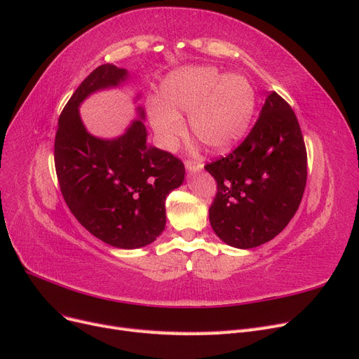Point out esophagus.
I'll use <instances>...</instances> for the list:
<instances>
[{
    "label": "esophagus",
    "instance_id": "1",
    "mask_svg": "<svg viewBox=\"0 0 359 359\" xmlns=\"http://www.w3.org/2000/svg\"><path fill=\"white\" fill-rule=\"evenodd\" d=\"M186 168L190 170V172H198V170H201L202 168H203V165L202 163H199V161H186Z\"/></svg>",
    "mask_w": 359,
    "mask_h": 359
}]
</instances>
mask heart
<instances>
[{
	"instance_id": "obj_1",
	"label": "heart",
	"mask_w": 359,
	"mask_h": 359,
	"mask_svg": "<svg viewBox=\"0 0 359 359\" xmlns=\"http://www.w3.org/2000/svg\"><path fill=\"white\" fill-rule=\"evenodd\" d=\"M255 109V91L243 76H224L212 67L173 73L160 93V104L149 116L160 144L172 149L184 135L181 112H190L191 133L212 151L235 145L248 127Z\"/></svg>"
}]
</instances>
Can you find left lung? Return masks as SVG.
<instances>
[{
  "label": "left lung",
  "instance_id": "left-lung-1",
  "mask_svg": "<svg viewBox=\"0 0 359 359\" xmlns=\"http://www.w3.org/2000/svg\"><path fill=\"white\" fill-rule=\"evenodd\" d=\"M217 182L210 223L236 248L268 243L298 211L307 182V151L295 112L269 93L255 126L226 157L206 163Z\"/></svg>",
  "mask_w": 359,
  "mask_h": 359
}]
</instances>
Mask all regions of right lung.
I'll return each mask as SVG.
<instances>
[{
	"instance_id": "add662e5",
	"label": "right lung",
	"mask_w": 359,
	"mask_h": 359,
	"mask_svg": "<svg viewBox=\"0 0 359 359\" xmlns=\"http://www.w3.org/2000/svg\"><path fill=\"white\" fill-rule=\"evenodd\" d=\"M126 79L127 70L112 64L86 76L60 115L53 156L62 198L85 229L112 247L139 248L165 231V202L182 184L186 168L147 142L142 119L112 140L86 132L79 104L91 93Z\"/></svg>"
}]
</instances>
